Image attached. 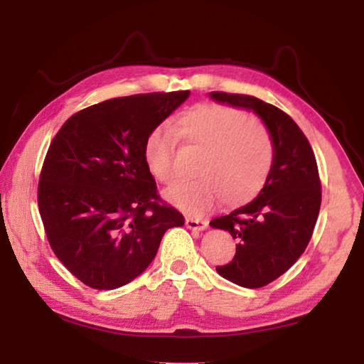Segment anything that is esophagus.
<instances>
[{
  "label": "esophagus",
  "instance_id": "esophagus-1",
  "mask_svg": "<svg viewBox=\"0 0 364 364\" xmlns=\"http://www.w3.org/2000/svg\"><path fill=\"white\" fill-rule=\"evenodd\" d=\"M186 226L189 228V230L199 232V231H202V230H205V228L208 226V221H207V220H202V218L188 217V218H186Z\"/></svg>",
  "mask_w": 364,
  "mask_h": 364
}]
</instances>
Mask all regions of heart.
<instances>
[{
  "label": "heart",
  "instance_id": "obj_1",
  "mask_svg": "<svg viewBox=\"0 0 364 364\" xmlns=\"http://www.w3.org/2000/svg\"><path fill=\"white\" fill-rule=\"evenodd\" d=\"M175 132L184 143L200 151L194 180H178L165 197L188 212H204L221 200L244 205L263 189L273 165V139L263 123L241 109L202 104L176 122ZM143 157L149 173L168 181L173 167V136L160 125L147 134Z\"/></svg>",
  "mask_w": 364,
  "mask_h": 364
}]
</instances>
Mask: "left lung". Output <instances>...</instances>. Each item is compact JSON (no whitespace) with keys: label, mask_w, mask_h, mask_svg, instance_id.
<instances>
[{"label":"left lung","mask_w":364,"mask_h":364,"mask_svg":"<svg viewBox=\"0 0 364 364\" xmlns=\"http://www.w3.org/2000/svg\"><path fill=\"white\" fill-rule=\"evenodd\" d=\"M210 97L254 110L273 139V165L257 199L210 221L237 242L234 258L217 267L218 273L237 286L263 287L299 260L315 230L321 207L315 152L297 123L273 104L223 91H212Z\"/></svg>","instance_id":"left-lung-1"}]
</instances>
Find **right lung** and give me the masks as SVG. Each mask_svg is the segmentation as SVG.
Here are the masks:
<instances>
[{"instance_id":"right-lung-1","label":"right lung","mask_w":364,"mask_h":364,"mask_svg":"<svg viewBox=\"0 0 364 364\" xmlns=\"http://www.w3.org/2000/svg\"><path fill=\"white\" fill-rule=\"evenodd\" d=\"M189 91L102 101L73 114L49 144L38 208L49 245L83 284L110 291L149 267L184 217L159 196L144 141Z\"/></svg>"}]
</instances>
